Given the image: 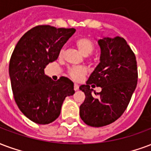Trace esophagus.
I'll use <instances>...</instances> for the list:
<instances>
[{"label":"esophagus","instance_id":"1","mask_svg":"<svg viewBox=\"0 0 151 151\" xmlns=\"http://www.w3.org/2000/svg\"><path fill=\"white\" fill-rule=\"evenodd\" d=\"M73 89H74V90H78L79 89V86L78 84H74V86H73Z\"/></svg>","mask_w":151,"mask_h":151}]
</instances>
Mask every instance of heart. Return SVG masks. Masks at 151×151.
<instances>
[{"label": "heart", "mask_w": 151, "mask_h": 151, "mask_svg": "<svg viewBox=\"0 0 151 151\" xmlns=\"http://www.w3.org/2000/svg\"><path fill=\"white\" fill-rule=\"evenodd\" d=\"M76 46L81 54L84 56L90 55L94 50V45L91 40L87 37H80L75 42ZM63 57V50H61L59 53V58H61ZM68 74L72 80L75 81H81L86 74V70L83 67H75L69 70Z\"/></svg>", "instance_id": "heart-1"}]
</instances>
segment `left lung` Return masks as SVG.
Segmentation results:
<instances>
[{
  "mask_svg": "<svg viewBox=\"0 0 151 151\" xmlns=\"http://www.w3.org/2000/svg\"><path fill=\"white\" fill-rule=\"evenodd\" d=\"M98 42L101 48L100 63L86 85L80 86L86 95L80 106V117L93 127L107 126L121 117L138 82L136 58L126 40L120 37H103ZM92 84L101 87V92L93 93Z\"/></svg>",
  "mask_w": 151,
  "mask_h": 151,
  "instance_id": "left-lung-1",
  "label": "left lung"
}]
</instances>
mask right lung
Here are the masks:
<instances>
[{
  "instance_id": "1",
  "label": "right lung",
  "mask_w": 151,
  "mask_h": 151,
  "mask_svg": "<svg viewBox=\"0 0 151 151\" xmlns=\"http://www.w3.org/2000/svg\"><path fill=\"white\" fill-rule=\"evenodd\" d=\"M75 29L37 25L19 40L9 61L14 99L24 115L41 125L55 121L67 96L74 93L73 83L61 77L57 81L45 75L44 69L58 59Z\"/></svg>"
}]
</instances>
